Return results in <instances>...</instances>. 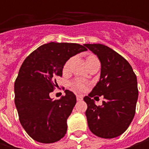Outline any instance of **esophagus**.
Masks as SVG:
<instances>
[{
	"mask_svg": "<svg viewBox=\"0 0 149 149\" xmlns=\"http://www.w3.org/2000/svg\"><path fill=\"white\" fill-rule=\"evenodd\" d=\"M76 98H77L78 101H80V100H83V96H82V95H77Z\"/></svg>",
	"mask_w": 149,
	"mask_h": 149,
	"instance_id": "obj_1",
	"label": "esophagus"
}]
</instances>
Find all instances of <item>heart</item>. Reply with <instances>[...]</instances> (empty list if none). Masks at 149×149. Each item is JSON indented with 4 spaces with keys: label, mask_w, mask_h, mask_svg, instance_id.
Masks as SVG:
<instances>
[{
    "label": "heart",
    "mask_w": 149,
    "mask_h": 149,
    "mask_svg": "<svg viewBox=\"0 0 149 149\" xmlns=\"http://www.w3.org/2000/svg\"><path fill=\"white\" fill-rule=\"evenodd\" d=\"M70 64V60H68L65 63V66H64V70H67L69 69ZM71 84L74 89L79 90V91H83L87 87V83L84 80H83V79H75L74 81L72 82Z\"/></svg>",
    "instance_id": "heart-1"
}]
</instances>
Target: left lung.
I'll list each match as a JSON object with an SVG mask.
<instances>
[{"label":"left lung","mask_w":149,"mask_h":149,"mask_svg":"<svg viewBox=\"0 0 149 149\" xmlns=\"http://www.w3.org/2000/svg\"><path fill=\"white\" fill-rule=\"evenodd\" d=\"M99 58L100 78L89 96L85 115L90 131L103 139H113L123 134L134 117L139 97L137 77L129 63L113 49L102 44H84ZM103 95L102 106L91 97Z\"/></svg>","instance_id":"1"}]
</instances>
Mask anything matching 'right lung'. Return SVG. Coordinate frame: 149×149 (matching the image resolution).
<instances>
[{"instance_id":"obj_1","label":"right lung","mask_w":149,"mask_h":149,"mask_svg":"<svg viewBox=\"0 0 149 149\" xmlns=\"http://www.w3.org/2000/svg\"><path fill=\"white\" fill-rule=\"evenodd\" d=\"M76 43L45 44L26 57L15 82V104L20 122L29 136L42 143L60 140L67 132V119L76 104L71 91L60 100L49 94L57 87L64 66L72 56L86 51Z\"/></svg>"}]
</instances>
